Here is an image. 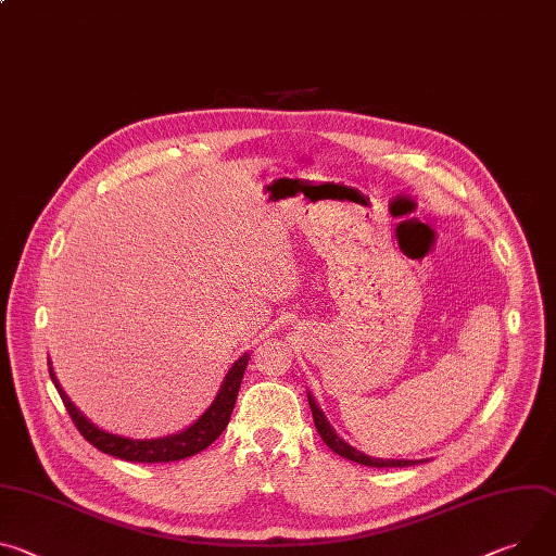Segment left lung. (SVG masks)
I'll return each instance as SVG.
<instances>
[{
    "mask_svg": "<svg viewBox=\"0 0 556 556\" xmlns=\"http://www.w3.org/2000/svg\"><path fill=\"white\" fill-rule=\"evenodd\" d=\"M308 403H311V410H313V419H315V426H317V432L319 437L324 439V443L337 452L339 457L348 459V462H355V464H362V466H370V468H406V466H415V464H424V462H410V459H377V457H370V454L352 447L348 441H343L334 428L330 426V421L326 419L324 410L319 408V403L315 401V396L308 392Z\"/></svg>",
    "mask_w": 556,
    "mask_h": 556,
    "instance_id": "left-lung-1",
    "label": "left lung"
}]
</instances>
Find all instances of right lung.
<instances>
[{"label":"right lung","mask_w":556,"mask_h":556,"mask_svg":"<svg viewBox=\"0 0 556 556\" xmlns=\"http://www.w3.org/2000/svg\"><path fill=\"white\" fill-rule=\"evenodd\" d=\"M250 355H241L232 368L228 370V375L224 377V383L217 392V396L213 399L211 406L206 408V413L201 415L194 424H190L186 430H179L175 434L168 437H160V439H130V437H122V434H113L106 432L102 428H97L77 406L71 401V396L64 392L62 383L55 377V370L50 368V359H48V372L50 379H53L64 406L71 415V419L75 421L77 430L81 432V437L92 443L97 450H102L106 454H113L117 459L124 462H135V464H166V462H179L186 457H192V454L206 450L228 426L235 401H237V392L245 372Z\"/></svg>","instance_id":"obj_1"}]
</instances>
